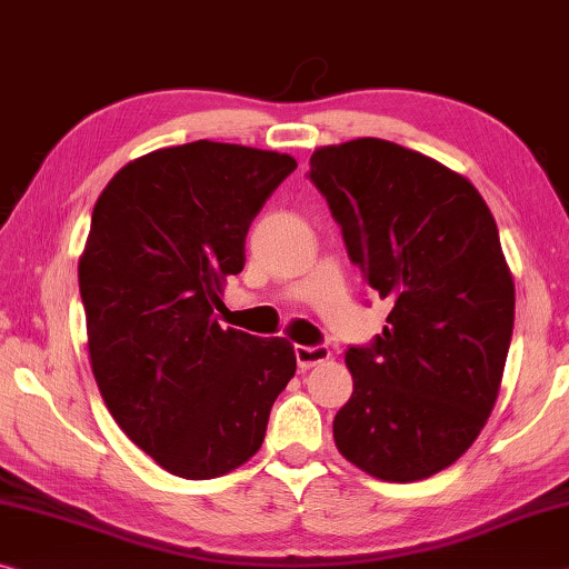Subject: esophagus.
Masks as SVG:
<instances>
[{"label":"esophagus","mask_w":569,"mask_h":569,"mask_svg":"<svg viewBox=\"0 0 569 569\" xmlns=\"http://www.w3.org/2000/svg\"><path fill=\"white\" fill-rule=\"evenodd\" d=\"M331 357L329 347H296V362L301 369H311Z\"/></svg>","instance_id":"esophagus-1"}]
</instances>
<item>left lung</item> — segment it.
I'll use <instances>...</instances> for the list:
<instances>
[{"label": "left lung", "mask_w": 569, "mask_h": 569, "mask_svg": "<svg viewBox=\"0 0 569 569\" xmlns=\"http://www.w3.org/2000/svg\"><path fill=\"white\" fill-rule=\"evenodd\" d=\"M311 182L341 224L351 263L392 301L333 418L339 453L382 481L456 463L499 398L513 329V281L496 220L463 174L385 139L311 154Z\"/></svg>", "instance_id": "obj_1"}]
</instances>
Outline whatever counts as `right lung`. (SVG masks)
<instances>
[{
	"instance_id": "right-lung-1",
	"label": "right lung",
	"mask_w": 569,
	"mask_h": 569,
	"mask_svg": "<svg viewBox=\"0 0 569 569\" xmlns=\"http://www.w3.org/2000/svg\"><path fill=\"white\" fill-rule=\"evenodd\" d=\"M293 169L278 151L202 139L129 161L93 207L78 263L90 367L119 428L182 479L250 461L296 372L291 341L212 317L246 266L250 222Z\"/></svg>"
}]
</instances>
